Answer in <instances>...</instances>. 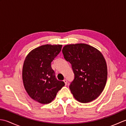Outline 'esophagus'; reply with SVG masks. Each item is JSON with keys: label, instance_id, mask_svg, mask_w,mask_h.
Listing matches in <instances>:
<instances>
[{"label": "esophagus", "instance_id": "34e87169", "mask_svg": "<svg viewBox=\"0 0 126 126\" xmlns=\"http://www.w3.org/2000/svg\"><path fill=\"white\" fill-rule=\"evenodd\" d=\"M63 82H64V83H65V85H67V83H68V81H67V80H66V79H64L63 80Z\"/></svg>", "mask_w": 126, "mask_h": 126}]
</instances>
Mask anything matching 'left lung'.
Wrapping results in <instances>:
<instances>
[{
    "instance_id": "obj_1",
    "label": "left lung",
    "mask_w": 126,
    "mask_h": 126,
    "mask_svg": "<svg viewBox=\"0 0 126 126\" xmlns=\"http://www.w3.org/2000/svg\"><path fill=\"white\" fill-rule=\"evenodd\" d=\"M62 52L75 74L69 86L74 98L81 103L95 100L103 92L107 79V66L103 55L84 43L66 45Z\"/></svg>"
}]
</instances>
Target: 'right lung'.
<instances>
[{"mask_svg": "<svg viewBox=\"0 0 126 126\" xmlns=\"http://www.w3.org/2000/svg\"><path fill=\"white\" fill-rule=\"evenodd\" d=\"M62 45L45 44L31 50L24 62L22 78L29 96L42 104L50 103L65 85L55 77L51 63L61 51Z\"/></svg>", "mask_w": 126, "mask_h": 126, "instance_id": "1", "label": "right lung"}]
</instances>
